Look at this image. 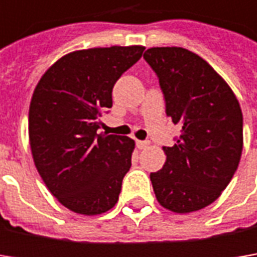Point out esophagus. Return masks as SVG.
I'll return each mask as SVG.
<instances>
[{
	"label": "esophagus",
	"mask_w": 257,
	"mask_h": 257,
	"mask_svg": "<svg viewBox=\"0 0 257 257\" xmlns=\"http://www.w3.org/2000/svg\"><path fill=\"white\" fill-rule=\"evenodd\" d=\"M136 144H137V147L140 149V150H143V149H146V147H149V142H143V140H137L136 142Z\"/></svg>",
	"instance_id": "obj_1"
}]
</instances>
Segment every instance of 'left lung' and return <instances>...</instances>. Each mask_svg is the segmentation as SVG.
<instances>
[{
  "label": "left lung",
  "instance_id": "8db88e82",
  "mask_svg": "<svg viewBox=\"0 0 257 257\" xmlns=\"http://www.w3.org/2000/svg\"><path fill=\"white\" fill-rule=\"evenodd\" d=\"M144 60L159 77L166 114L182 125L163 147V169L150 174L157 202L174 213L212 204L230 183L243 149V115L227 83L182 47H153Z\"/></svg>",
  "mask_w": 257,
  "mask_h": 257
}]
</instances>
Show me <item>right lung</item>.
<instances>
[{
	"label": "right lung",
	"mask_w": 257,
	"mask_h": 257,
	"mask_svg": "<svg viewBox=\"0 0 257 257\" xmlns=\"http://www.w3.org/2000/svg\"><path fill=\"white\" fill-rule=\"evenodd\" d=\"M143 51L142 45L74 51L35 87L28 113L33 159L48 190L71 212L101 214L118 200L134 140L97 130L113 105L115 81Z\"/></svg>",
	"instance_id": "1"
}]
</instances>
